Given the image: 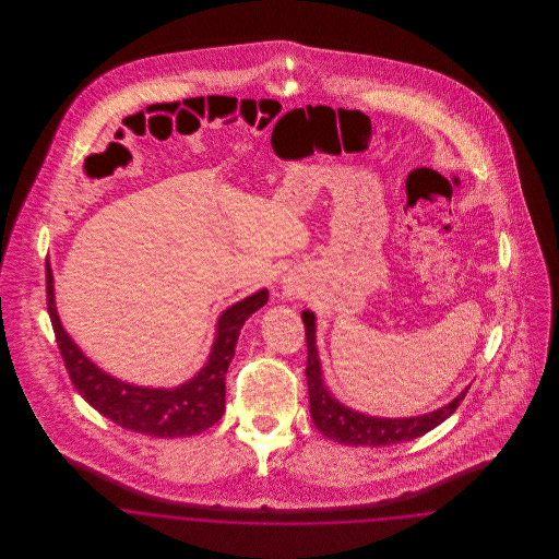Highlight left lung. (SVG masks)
Instances as JSON below:
<instances>
[{
  "label": "left lung",
  "mask_w": 559,
  "mask_h": 559,
  "mask_svg": "<svg viewBox=\"0 0 559 559\" xmlns=\"http://www.w3.org/2000/svg\"><path fill=\"white\" fill-rule=\"evenodd\" d=\"M308 342V394H310V415L320 433L333 442L347 447H390L415 440L431 431L433 427L447 421L461 400L465 399V388L449 404L417 417H374L360 411H354L344 402L335 399V394L324 385V377L320 369L319 346H317V317L310 310L301 312Z\"/></svg>",
  "instance_id": "8db88e82"
}]
</instances>
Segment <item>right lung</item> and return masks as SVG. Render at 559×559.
I'll return each mask as SVG.
<instances>
[{
	"instance_id": "right-lung-1",
	"label": "right lung",
	"mask_w": 559,
	"mask_h": 559,
	"mask_svg": "<svg viewBox=\"0 0 559 559\" xmlns=\"http://www.w3.org/2000/svg\"><path fill=\"white\" fill-rule=\"evenodd\" d=\"M46 270L53 335L75 390L90 406L112 424L153 438L194 436L222 419L226 408V371L235 358L240 329L245 320L266 304L267 289L251 293L219 314L210 358L194 377L176 388H148L112 377L81 352L60 322L50 264Z\"/></svg>"
}]
</instances>
